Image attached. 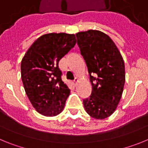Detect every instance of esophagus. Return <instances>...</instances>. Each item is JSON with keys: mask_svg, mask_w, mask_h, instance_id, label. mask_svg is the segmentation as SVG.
Here are the masks:
<instances>
[{"mask_svg": "<svg viewBox=\"0 0 148 148\" xmlns=\"http://www.w3.org/2000/svg\"><path fill=\"white\" fill-rule=\"evenodd\" d=\"M78 78H75V80L73 81V84H74V85L75 86H76V84H77V82H78Z\"/></svg>", "mask_w": 148, "mask_h": 148, "instance_id": "34e87169", "label": "esophagus"}]
</instances>
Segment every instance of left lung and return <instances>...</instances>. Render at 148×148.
I'll return each instance as SVG.
<instances>
[{"mask_svg":"<svg viewBox=\"0 0 148 148\" xmlns=\"http://www.w3.org/2000/svg\"><path fill=\"white\" fill-rule=\"evenodd\" d=\"M75 35L92 87L90 97L83 100L84 107L91 117L104 119L114 113L121 98L125 82L124 60L113 40L104 32L90 29Z\"/></svg>","mask_w":148,"mask_h":148,"instance_id":"1","label":"left lung"}]
</instances>
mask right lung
<instances>
[{
  "label": "right lung",
  "mask_w": 148,
  "mask_h": 148,
  "mask_svg": "<svg viewBox=\"0 0 148 148\" xmlns=\"http://www.w3.org/2000/svg\"><path fill=\"white\" fill-rule=\"evenodd\" d=\"M75 44L74 34H45L32 44L22 59L21 79L26 94L43 116H56L64 110L70 90L61 80L58 62Z\"/></svg>",
  "instance_id": "1"
}]
</instances>
